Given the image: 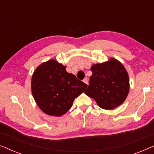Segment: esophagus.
<instances>
[{
    "label": "esophagus",
    "mask_w": 154,
    "mask_h": 154,
    "mask_svg": "<svg viewBox=\"0 0 154 154\" xmlns=\"http://www.w3.org/2000/svg\"><path fill=\"white\" fill-rule=\"evenodd\" d=\"M83 81V82H84V83H85V84H87V85H88V81L87 78H85V79H84Z\"/></svg>",
    "instance_id": "esophagus-1"
}]
</instances>
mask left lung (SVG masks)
Segmentation results:
<instances>
[{
    "mask_svg": "<svg viewBox=\"0 0 154 154\" xmlns=\"http://www.w3.org/2000/svg\"><path fill=\"white\" fill-rule=\"evenodd\" d=\"M90 70L92 74L85 94L106 110L123 104L130 88L129 76L123 65L116 59L111 58L108 62L93 64Z\"/></svg>",
    "mask_w": 154,
    "mask_h": 154,
    "instance_id": "left-lung-1",
    "label": "left lung"
}]
</instances>
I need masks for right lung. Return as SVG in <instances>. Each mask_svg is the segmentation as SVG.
<instances>
[{
    "instance_id": "1",
    "label": "right lung",
    "mask_w": 154,
    "mask_h": 154,
    "mask_svg": "<svg viewBox=\"0 0 154 154\" xmlns=\"http://www.w3.org/2000/svg\"><path fill=\"white\" fill-rule=\"evenodd\" d=\"M87 86L54 60L39 65L31 79V92L37 105L46 114L53 116L66 113Z\"/></svg>"
}]
</instances>
